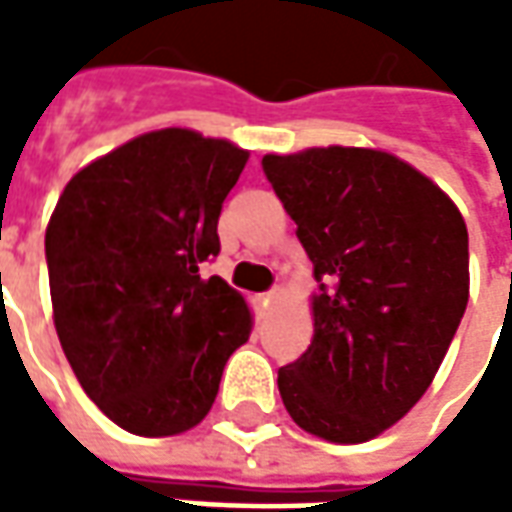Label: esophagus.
Masks as SVG:
<instances>
[{
  "label": "esophagus",
  "mask_w": 512,
  "mask_h": 512,
  "mask_svg": "<svg viewBox=\"0 0 512 512\" xmlns=\"http://www.w3.org/2000/svg\"><path fill=\"white\" fill-rule=\"evenodd\" d=\"M274 299H277V290H268V293H263V296H260V304H263V307H271V304H274Z\"/></svg>",
  "instance_id": "esophagus-1"
}]
</instances>
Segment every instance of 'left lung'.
Instances as JSON below:
<instances>
[{
	"label": "left lung",
	"instance_id": "obj_1",
	"mask_svg": "<svg viewBox=\"0 0 512 512\" xmlns=\"http://www.w3.org/2000/svg\"><path fill=\"white\" fill-rule=\"evenodd\" d=\"M321 290L307 354L279 367L301 430L334 444L381 436L428 392L469 301V233L458 205L376 147L263 156Z\"/></svg>",
	"mask_w": 512,
	"mask_h": 512
}]
</instances>
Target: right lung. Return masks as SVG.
Segmentation results:
<instances>
[{
	"mask_svg": "<svg viewBox=\"0 0 512 512\" xmlns=\"http://www.w3.org/2000/svg\"><path fill=\"white\" fill-rule=\"evenodd\" d=\"M249 150L161 128L95 158L46 227L51 312L79 384L134 436H178L211 411L252 310L222 277L219 213Z\"/></svg>",
	"mask_w": 512,
	"mask_h": 512,
	"instance_id": "right-lung-1",
	"label": "right lung"
}]
</instances>
